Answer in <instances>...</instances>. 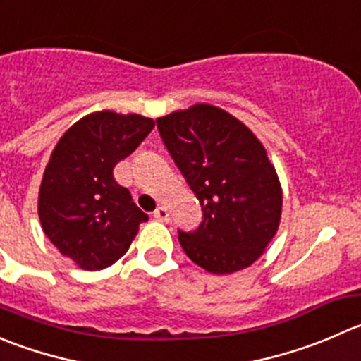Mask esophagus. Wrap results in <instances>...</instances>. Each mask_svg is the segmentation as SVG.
<instances>
[{"label":"esophagus","mask_w":361,"mask_h":361,"mask_svg":"<svg viewBox=\"0 0 361 361\" xmlns=\"http://www.w3.org/2000/svg\"><path fill=\"white\" fill-rule=\"evenodd\" d=\"M153 216H155L157 220H160V222H167V220H169V212H167L166 206H159V208L153 212Z\"/></svg>","instance_id":"obj_1"}]
</instances>
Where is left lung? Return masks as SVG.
Listing matches in <instances>:
<instances>
[{"label": "left lung", "mask_w": 361, "mask_h": 361, "mask_svg": "<svg viewBox=\"0 0 361 361\" xmlns=\"http://www.w3.org/2000/svg\"><path fill=\"white\" fill-rule=\"evenodd\" d=\"M157 128L202 208L197 229L178 231L185 254L216 275L250 266L277 233L282 212L264 146L240 120L206 104L159 118Z\"/></svg>", "instance_id": "8db88e82"}]
</instances>
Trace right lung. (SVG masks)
Instances as JSON below:
<instances>
[{"instance_id": "obj_1", "label": "right lung", "mask_w": 361, "mask_h": 361, "mask_svg": "<svg viewBox=\"0 0 361 361\" xmlns=\"http://www.w3.org/2000/svg\"><path fill=\"white\" fill-rule=\"evenodd\" d=\"M153 127L152 118L102 111L72 125L56 145L42 178L38 216L51 243L80 268L116 262L148 220L113 169Z\"/></svg>"}]
</instances>
